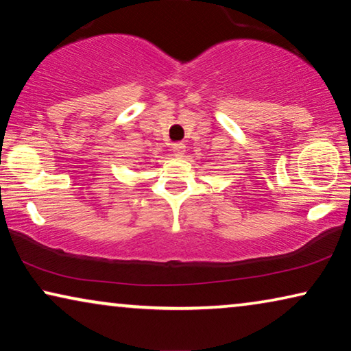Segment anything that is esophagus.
Masks as SVG:
<instances>
[{"instance_id": "1", "label": "esophagus", "mask_w": 351, "mask_h": 351, "mask_svg": "<svg viewBox=\"0 0 351 351\" xmlns=\"http://www.w3.org/2000/svg\"><path fill=\"white\" fill-rule=\"evenodd\" d=\"M172 153H174V156H184L185 143H182V142L172 143Z\"/></svg>"}]
</instances>
